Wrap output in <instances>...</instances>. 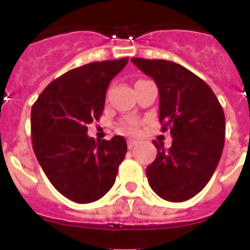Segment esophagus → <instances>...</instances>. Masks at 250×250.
<instances>
[{
  "label": "esophagus",
  "instance_id": "esophagus-1",
  "mask_svg": "<svg viewBox=\"0 0 250 250\" xmlns=\"http://www.w3.org/2000/svg\"><path fill=\"white\" fill-rule=\"evenodd\" d=\"M138 143L139 141L135 140V139H129V140H127V147H129V149H132L135 145H138Z\"/></svg>",
  "mask_w": 250,
  "mask_h": 250
}]
</instances>
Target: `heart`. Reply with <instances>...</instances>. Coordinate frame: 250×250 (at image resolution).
Instances as JSON below:
<instances>
[{"instance_id": "b5f03b06", "label": "heart", "mask_w": 250, "mask_h": 250, "mask_svg": "<svg viewBox=\"0 0 250 250\" xmlns=\"http://www.w3.org/2000/svg\"><path fill=\"white\" fill-rule=\"evenodd\" d=\"M139 125H140V120L136 118H126L120 123V129L123 131L127 132V134H134L138 131Z\"/></svg>"}]
</instances>
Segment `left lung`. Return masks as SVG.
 I'll use <instances>...</instances> for the list:
<instances>
[{"label":"left lung","mask_w":250,"mask_h":250,"mask_svg":"<svg viewBox=\"0 0 250 250\" xmlns=\"http://www.w3.org/2000/svg\"><path fill=\"white\" fill-rule=\"evenodd\" d=\"M132 63L152 77L160 94L161 131L170 130L171 147L161 143L146 167L151 189L167 202L190 199L210 180L220 160L225 116L213 90L184 66L167 60L132 57Z\"/></svg>","instance_id":"left-lung-1"}]
</instances>
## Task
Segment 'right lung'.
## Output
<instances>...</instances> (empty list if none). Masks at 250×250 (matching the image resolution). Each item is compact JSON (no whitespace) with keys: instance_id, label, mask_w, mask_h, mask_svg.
Listing matches in <instances>:
<instances>
[{"instance_id":"obj_1","label":"right lung","mask_w":250,"mask_h":250,"mask_svg":"<svg viewBox=\"0 0 250 250\" xmlns=\"http://www.w3.org/2000/svg\"><path fill=\"white\" fill-rule=\"evenodd\" d=\"M127 57L72 68L50 83L31 110L32 147L50 183L67 199L87 204L112 188L127 145L123 136L95 141L87 125L99 121L110 81Z\"/></svg>"}]
</instances>
